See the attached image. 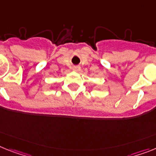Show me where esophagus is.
Listing matches in <instances>:
<instances>
[{
  "label": "esophagus",
  "instance_id": "obj_1",
  "mask_svg": "<svg viewBox=\"0 0 156 156\" xmlns=\"http://www.w3.org/2000/svg\"><path fill=\"white\" fill-rule=\"evenodd\" d=\"M80 66H74V67H73V70H74V71H78V70H80Z\"/></svg>",
  "mask_w": 156,
  "mask_h": 156
}]
</instances>
